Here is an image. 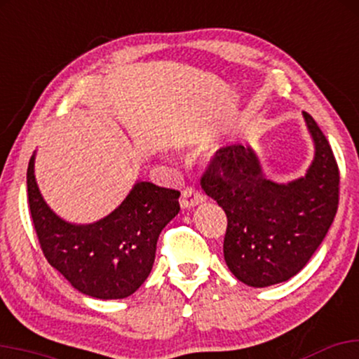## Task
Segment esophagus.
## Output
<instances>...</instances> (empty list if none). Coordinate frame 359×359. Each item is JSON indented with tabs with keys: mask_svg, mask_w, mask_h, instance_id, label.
Masks as SVG:
<instances>
[{
	"mask_svg": "<svg viewBox=\"0 0 359 359\" xmlns=\"http://www.w3.org/2000/svg\"><path fill=\"white\" fill-rule=\"evenodd\" d=\"M204 194L201 191H198L196 188H193V186H186L183 189V193H181V208L183 209H188V208H193V206H198V204H201L204 201Z\"/></svg>",
	"mask_w": 359,
	"mask_h": 359,
	"instance_id": "34e87169",
	"label": "esophagus"
}]
</instances>
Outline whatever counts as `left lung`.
I'll list each match as a JSON object with an SVG mask.
<instances>
[{
  "label": "left lung",
  "mask_w": 359,
  "mask_h": 359,
  "mask_svg": "<svg viewBox=\"0 0 359 359\" xmlns=\"http://www.w3.org/2000/svg\"><path fill=\"white\" fill-rule=\"evenodd\" d=\"M315 142V160L305 178L277 184L260 171L250 148L214 153L201 188L227 216L224 259L250 287L285 282L305 267L327 236L339 201V170L327 137L304 111Z\"/></svg>",
  "instance_id": "obj_1"
}]
</instances>
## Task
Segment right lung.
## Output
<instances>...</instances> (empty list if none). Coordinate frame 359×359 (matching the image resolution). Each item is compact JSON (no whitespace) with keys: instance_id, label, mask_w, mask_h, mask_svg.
<instances>
[{"instance_id":"right-lung-1","label":"right lung","mask_w":359,"mask_h":359,"mask_svg":"<svg viewBox=\"0 0 359 359\" xmlns=\"http://www.w3.org/2000/svg\"><path fill=\"white\" fill-rule=\"evenodd\" d=\"M178 198L180 191L138 181L102 221L69 224L41 196L34 156L27 165V201L44 257L74 288L102 300L125 299L147 280L160 232L180 211Z\"/></svg>"}]
</instances>
